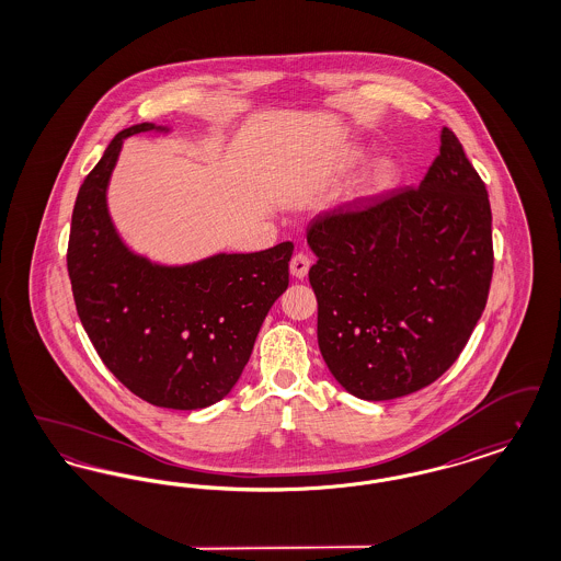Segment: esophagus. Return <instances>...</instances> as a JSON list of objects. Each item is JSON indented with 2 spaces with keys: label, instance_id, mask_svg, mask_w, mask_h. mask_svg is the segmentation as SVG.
<instances>
[{
  "label": "esophagus",
  "instance_id": "1",
  "mask_svg": "<svg viewBox=\"0 0 561 561\" xmlns=\"http://www.w3.org/2000/svg\"><path fill=\"white\" fill-rule=\"evenodd\" d=\"M311 267V259L307 254H294L293 261H290V273L296 279H305L307 273Z\"/></svg>",
  "mask_w": 561,
  "mask_h": 561
}]
</instances>
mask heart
Listing matches in <instances>:
<instances>
[{"label": "heart", "mask_w": 561, "mask_h": 561, "mask_svg": "<svg viewBox=\"0 0 561 561\" xmlns=\"http://www.w3.org/2000/svg\"><path fill=\"white\" fill-rule=\"evenodd\" d=\"M368 158L366 149L362 147H347L343 153H341V168L343 170H353L357 165H362ZM400 181V165L398 161L391 160V158H380V160L374 161L373 165L368 168L366 176L362 179V188H359V195L362 197H378L387 191L398 185Z\"/></svg>", "instance_id": "1"}]
</instances>
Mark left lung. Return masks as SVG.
Wrapping results in <instances>:
<instances>
[{"mask_svg":"<svg viewBox=\"0 0 561 561\" xmlns=\"http://www.w3.org/2000/svg\"><path fill=\"white\" fill-rule=\"evenodd\" d=\"M419 188L311 222L318 343L359 400L410 396L458 359L492 282L488 191L450 128Z\"/></svg>","mask_w":561,"mask_h":561,"instance_id":"1","label":"left lung"}]
</instances>
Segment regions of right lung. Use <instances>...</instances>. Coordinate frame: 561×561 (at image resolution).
Masks as SVG:
<instances>
[{
  "instance_id": "right-lung-1",
  "label": "right lung",
  "mask_w": 561,
  "mask_h": 561,
  "mask_svg": "<svg viewBox=\"0 0 561 561\" xmlns=\"http://www.w3.org/2000/svg\"><path fill=\"white\" fill-rule=\"evenodd\" d=\"M170 133L136 124L108 142L76 199L67 268L81 325L113 376L160 408L222 400L245 368L273 302L288 288L293 241L250 254L160 265L119 238L107 208L124 138Z\"/></svg>"
}]
</instances>
